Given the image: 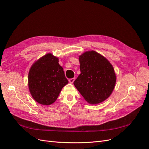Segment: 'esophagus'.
<instances>
[{
    "instance_id": "esophagus-1",
    "label": "esophagus",
    "mask_w": 149,
    "mask_h": 149,
    "mask_svg": "<svg viewBox=\"0 0 149 149\" xmlns=\"http://www.w3.org/2000/svg\"><path fill=\"white\" fill-rule=\"evenodd\" d=\"M74 80H75V78H70V79H69V82H70V83H73L74 81Z\"/></svg>"
}]
</instances>
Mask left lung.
Returning <instances> with one entry per match:
<instances>
[{"mask_svg": "<svg viewBox=\"0 0 149 149\" xmlns=\"http://www.w3.org/2000/svg\"><path fill=\"white\" fill-rule=\"evenodd\" d=\"M79 60L81 74L73 83L75 87L89 104L105 101L115 87L113 66L105 57L93 50L83 53Z\"/></svg>", "mask_w": 149, "mask_h": 149, "instance_id": "8db88e82", "label": "left lung"}]
</instances>
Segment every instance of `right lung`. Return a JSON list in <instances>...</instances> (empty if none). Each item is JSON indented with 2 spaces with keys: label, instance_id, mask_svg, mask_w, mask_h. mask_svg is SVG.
I'll use <instances>...</instances> for the list:
<instances>
[{
  "label": "right lung",
  "instance_id": "1",
  "mask_svg": "<svg viewBox=\"0 0 149 149\" xmlns=\"http://www.w3.org/2000/svg\"><path fill=\"white\" fill-rule=\"evenodd\" d=\"M58 58L48 53L35 61L29 73V88L32 97L42 105H50L68 83Z\"/></svg>",
  "mask_w": 149,
  "mask_h": 149
}]
</instances>
